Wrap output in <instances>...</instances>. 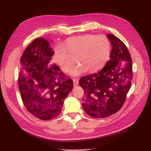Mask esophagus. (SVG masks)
I'll return each mask as SVG.
<instances>
[{
  "label": "esophagus",
  "instance_id": "obj_1",
  "mask_svg": "<svg viewBox=\"0 0 151 151\" xmlns=\"http://www.w3.org/2000/svg\"><path fill=\"white\" fill-rule=\"evenodd\" d=\"M73 85L77 86L79 83V79H76L73 78Z\"/></svg>",
  "mask_w": 151,
  "mask_h": 151
}]
</instances>
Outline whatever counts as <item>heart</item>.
<instances>
[{
	"label": "heart",
	"mask_w": 151,
	"mask_h": 151,
	"mask_svg": "<svg viewBox=\"0 0 151 151\" xmlns=\"http://www.w3.org/2000/svg\"><path fill=\"white\" fill-rule=\"evenodd\" d=\"M111 45L105 36L85 35L71 37L53 51L55 63L64 73L72 66V57L79 64L72 69L70 74L79 76L88 71L96 73L104 68L110 58Z\"/></svg>",
	"instance_id": "heart-1"
}]
</instances>
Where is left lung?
<instances>
[{"label": "left lung", "mask_w": 151, "mask_h": 151, "mask_svg": "<svg viewBox=\"0 0 151 151\" xmlns=\"http://www.w3.org/2000/svg\"><path fill=\"white\" fill-rule=\"evenodd\" d=\"M107 36L112 45L110 59L100 72L79 80L85 93L82 107L94 118H106L121 109L131 87L132 61L128 48L115 36Z\"/></svg>", "instance_id": "8db88e82"}]
</instances>
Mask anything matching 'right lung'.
<instances>
[{"mask_svg": "<svg viewBox=\"0 0 151 151\" xmlns=\"http://www.w3.org/2000/svg\"><path fill=\"white\" fill-rule=\"evenodd\" d=\"M53 56L49 41L39 38L27 46L20 60L18 84L23 102L32 115L44 121L59 115L73 89V81L53 63Z\"/></svg>", "mask_w": 151, "mask_h": 151, "instance_id": "1", "label": "right lung"}]
</instances>
